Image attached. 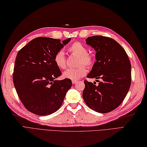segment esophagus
<instances>
[{"mask_svg": "<svg viewBox=\"0 0 147 147\" xmlns=\"http://www.w3.org/2000/svg\"><path fill=\"white\" fill-rule=\"evenodd\" d=\"M78 80H72V84H76V83H78Z\"/></svg>", "mask_w": 147, "mask_h": 147, "instance_id": "1", "label": "esophagus"}]
</instances>
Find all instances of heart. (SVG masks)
<instances>
[{
	"label": "heart",
	"mask_w": 147,
	"mask_h": 147,
	"mask_svg": "<svg viewBox=\"0 0 147 147\" xmlns=\"http://www.w3.org/2000/svg\"><path fill=\"white\" fill-rule=\"evenodd\" d=\"M68 51L73 55L78 56V65H80L75 68H69L63 73V77L65 79L76 80L84 76L87 73L86 67L81 65L82 64L87 67H92L94 63L93 56L88 53L87 48L79 42H74L68 48ZM55 65L60 69L67 68V59L62 50L58 51L54 57Z\"/></svg>",
	"instance_id": "b5f03b06"
}]
</instances>
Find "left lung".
Listing matches in <instances>:
<instances>
[{"instance_id": "obj_1", "label": "left lung", "mask_w": 147, "mask_h": 147, "mask_svg": "<svg viewBox=\"0 0 147 147\" xmlns=\"http://www.w3.org/2000/svg\"><path fill=\"white\" fill-rule=\"evenodd\" d=\"M86 41L96 52V61L87 77L100 79L101 81L95 85L96 82L85 80L83 99L94 111L111 112L120 105L130 88L131 65L128 56L111 38L96 35L88 37Z\"/></svg>"}]
</instances>
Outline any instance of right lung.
Returning <instances> with one entry per match:
<instances>
[{
  "mask_svg": "<svg viewBox=\"0 0 147 147\" xmlns=\"http://www.w3.org/2000/svg\"><path fill=\"white\" fill-rule=\"evenodd\" d=\"M68 38L37 37L19 51L14 73L13 84L21 101L27 109L38 115H50L61 107L71 79L57 80L61 75L54 57L69 42Z\"/></svg>",
  "mask_w": 147,
  "mask_h": 147,
  "instance_id": "obj_1",
  "label": "right lung"
}]
</instances>
